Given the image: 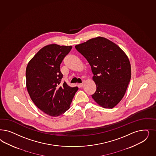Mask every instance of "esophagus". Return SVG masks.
Here are the masks:
<instances>
[{
    "label": "esophagus",
    "mask_w": 156,
    "mask_h": 156,
    "mask_svg": "<svg viewBox=\"0 0 156 156\" xmlns=\"http://www.w3.org/2000/svg\"><path fill=\"white\" fill-rule=\"evenodd\" d=\"M84 83H85V81L84 80L83 81V83H81L80 86H83V85H84Z\"/></svg>",
    "instance_id": "esophagus-1"
}]
</instances>
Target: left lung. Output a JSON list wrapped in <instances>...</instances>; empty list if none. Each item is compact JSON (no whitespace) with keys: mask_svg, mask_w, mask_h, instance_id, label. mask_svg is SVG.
I'll return each instance as SVG.
<instances>
[{"mask_svg":"<svg viewBox=\"0 0 156 156\" xmlns=\"http://www.w3.org/2000/svg\"><path fill=\"white\" fill-rule=\"evenodd\" d=\"M89 62L96 90L92 98L105 108L122 99L130 81L131 66L126 53L106 38L98 37L75 46Z\"/></svg>","mask_w":156,"mask_h":156,"instance_id":"left-lung-1","label":"left lung"}]
</instances>
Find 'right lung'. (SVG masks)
<instances>
[{
	"instance_id": "obj_1",
	"label": "right lung",
	"mask_w": 156,
	"mask_h": 156,
	"mask_svg": "<svg viewBox=\"0 0 156 156\" xmlns=\"http://www.w3.org/2000/svg\"><path fill=\"white\" fill-rule=\"evenodd\" d=\"M72 46L50 44L39 50L29 62L26 69V88L30 98L40 110L51 116L63 114L78 90L64 82L61 63Z\"/></svg>"
}]
</instances>
